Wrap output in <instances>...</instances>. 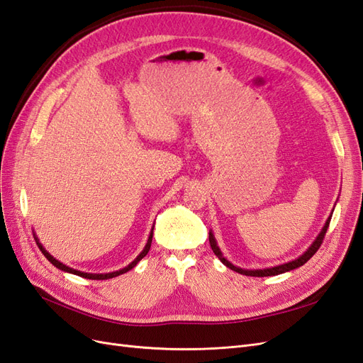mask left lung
Here are the masks:
<instances>
[{
	"instance_id": "8db88e82",
	"label": "left lung",
	"mask_w": 363,
	"mask_h": 363,
	"mask_svg": "<svg viewBox=\"0 0 363 363\" xmlns=\"http://www.w3.org/2000/svg\"><path fill=\"white\" fill-rule=\"evenodd\" d=\"M330 219H332V213H330V216L327 218V221H325L323 230L320 232V235L316 236V239L311 244V247L307 248L301 256H298V257L291 260V262L281 263V265L271 267V268H263V269H244V268L233 265L232 262H228V260L224 257L221 250H219V247H218V244H216V239H215V236H213V233H212V230H211V232H208V242H211V247H212L213 252L216 255V257H218L219 260H221V262L224 263V265H225L227 268H230V269H233V271H236V272H239V274H244V276H250V277H269V276H277V274H283V272H288V271H292V269H295V268L303 267L304 263L315 255V252L318 251V248H320L321 244H323V239H324V236H325L328 224H330Z\"/></svg>"
}]
</instances>
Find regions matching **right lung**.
I'll return each mask as SVG.
<instances>
[{"label":"right lung","instance_id":"add662e5","mask_svg":"<svg viewBox=\"0 0 363 363\" xmlns=\"http://www.w3.org/2000/svg\"><path fill=\"white\" fill-rule=\"evenodd\" d=\"M152 228H155V225H152ZM152 228H151V232H150V236H148V240H147V244H145V247H144V250H142L140 252H139V256L131 262V263H128V265L125 267V268H123V269H118V271H113V272H106V274H92V272H83V271H79V269H74V268H71V267H68V265H65V263H62L60 260H57L56 257H52L50 252L43 248V245L39 242V239H38V236L35 235V232H33V236H35V239H36V244H38V247L40 248V251L43 252V256H45L54 267L56 268H59V269H62V271H65V272H69V274H75V276H80V277H84V279H89V280H107V279H113V277H118V276H121V274H124V272H127V271H130V269H133L138 263L144 259L145 256H147V252L150 251V247H151V240H152Z\"/></svg>","mask_w":363,"mask_h":363}]
</instances>
